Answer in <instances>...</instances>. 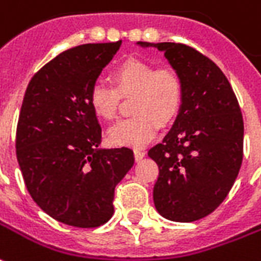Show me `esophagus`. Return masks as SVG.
<instances>
[{"label": "esophagus", "instance_id": "esophagus-1", "mask_svg": "<svg viewBox=\"0 0 261 261\" xmlns=\"http://www.w3.org/2000/svg\"><path fill=\"white\" fill-rule=\"evenodd\" d=\"M134 156H136L137 161H140V160H143L144 156H145V151L143 148H136L134 149Z\"/></svg>", "mask_w": 261, "mask_h": 261}]
</instances>
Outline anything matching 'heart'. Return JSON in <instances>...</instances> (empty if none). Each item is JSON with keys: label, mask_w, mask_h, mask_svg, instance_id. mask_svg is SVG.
<instances>
[{"label": "heart", "mask_w": 261, "mask_h": 261, "mask_svg": "<svg viewBox=\"0 0 261 261\" xmlns=\"http://www.w3.org/2000/svg\"><path fill=\"white\" fill-rule=\"evenodd\" d=\"M116 89L101 82L90 89V107L101 120L116 118L121 97H131L134 116L121 120L109 131L114 145L141 147L156 136L161 124L174 120L182 107L184 83L172 67H156L140 58H128L112 73Z\"/></svg>", "instance_id": "1"}]
</instances>
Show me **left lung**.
<instances>
[{"mask_svg":"<svg viewBox=\"0 0 261 261\" xmlns=\"http://www.w3.org/2000/svg\"><path fill=\"white\" fill-rule=\"evenodd\" d=\"M138 43L165 52L184 83L172 128L148 151L160 168L154 203L169 220H199L225 200L242 167L240 106L223 72L196 49L172 42Z\"/></svg>","mask_w":261,"mask_h":261,"instance_id":"8db88e82","label":"left lung"}]
</instances>
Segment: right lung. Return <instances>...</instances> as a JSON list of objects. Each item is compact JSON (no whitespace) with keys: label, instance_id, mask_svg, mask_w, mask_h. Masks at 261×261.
Instances as JSON below:
<instances>
[{"label":"right lung","instance_id":"right-lung-1","mask_svg":"<svg viewBox=\"0 0 261 261\" xmlns=\"http://www.w3.org/2000/svg\"><path fill=\"white\" fill-rule=\"evenodd\" d=\"M121 41L67 49L29 82L16 125V158L29 195L50 218L97 227L114 212V188L134 164L127 147L103 149L90 89Z\"/></svg>","mask_w":261,"mask_h":261}]
</instances>
